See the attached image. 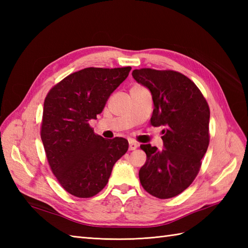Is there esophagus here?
Masks as SVG:
<instances>
[{"label": "esophagus", "mask_w": 248, "mask_h": 248, "mask_svg": "<svg viewBox=\"0 0 248 248\" xmlns=\"http://www.w3.org/2000/svg\"><path fill=\"white\" fill-rule=\"evenodd\" d=\"M138 147H139V144L136 143L135 140H129V149L130 150H135Z\"/></svg>", "instance_id": "34e87169"}]
</instances>
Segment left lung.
Masks as SVG:
<instances>
[{
	"instance_id": "8db88e82",
	"label": "left lung",
	"mask_w": 248,
	"mask_h": 248,
	"mask_svg": "<svg viewBox=\"0 0 248 248\" xmlns=\"http://www.w3.org/2000/svg\"><path fill=\"white\" fill-rule=\"evenodd\" d=\"M132 76L152 94L150 124L165 127L162 150L140 145L147 160L140 170V181L152 196L175 197L191 186L207 152L209 105L194 82L180 72L141 68L133 70Z\"/></svg>"
}]
</instances>
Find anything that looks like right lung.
<instances>
[{"instance_id":"1","label":"right lung","mask_w":248,"mask_h":248,"mask_svg":"<svg viewBox=\"0 0 248 248\" xmlns=\"http://www.w3.org/2000/svg\"><path fill=\"white\" fill-rule=\"evenodd\" d=\"M131 67H89L71 73L51 88L44 103L41 140L57 181L76 197L97 195L108 182L113 166L129 148L123 138L105 140L93 132L110 94Z\"/></svg>"}]
</instances>
